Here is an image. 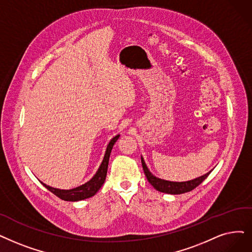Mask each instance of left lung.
<instances>
[{
    "instance_id": "8db88e82",
    "label": "left lung",
    "mask_w": 252,
    "mask_h": 252,
    "mask_svg": "<svg viewBox=\"0 0 252 252\" xmlns=\"http://www.w3.org/2000/svg\"><path fill=\"white\" fill-rule=\"evenodd\" d=\"M141 162H142V167H143V171L145 173V176L152 187L158 191L166 192V193H172V194H180V193L191 191L196 187H199V185L208 176H209V174L211 173V171H210L209 173L203 175V176H201L199 178H195L193 180L187 181V182H171V181H166V180H162V179L157 178L156 176H153V175L147 169L145 162H144V159L142 158H141Z\"/></svg>"
}]
</instances>
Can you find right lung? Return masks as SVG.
<instances>
[{
	"label": "right lung",
	"mask_w": 252,
	"mask_h": 252,
	"mask_svg": "<svg viewBox=\"0 0 252 252\" xmlns=\"http://www.w3.org/2000/svg\"><path fill=\"white\" fill-rule=\"evenodd\" d=\"M118 138H119V135L115 136L110 141V143L108 144L104 159H103V161L101 163L99 170H97V172L95 173V175L93 177V179L90 180L89 182H86L85 184L81 185V187H79V188H76V189H69V190H63V189H53V188L48 187V185H46L44 183H42V184L44 185V187L49 191H51L52 193H54L57 196H59L60 199L63 200V201L75 202V201H80V200L91 198V196L94 195L96 193V191L101 189V187H102L105 179H106L108 163H109V158H110V153H111L112 147H113L115 142L118 140Z\"/></svg>",
	"instance_id": "1"
}]
</instances>
